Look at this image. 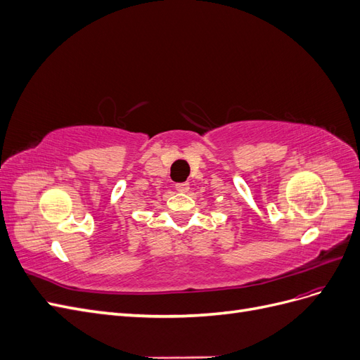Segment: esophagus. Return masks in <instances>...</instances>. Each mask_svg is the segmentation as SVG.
Listing matches in <instances>:
<instances>
[{"instance_id":"1","label":"esophagus","mask_w":360,"mask_h":360,"mask_svg":"<svg viewBox=\"0 0 360 360\" xmlns=\"http://www.w3.org/2000/svg\"><path fill=\"white\" fill-rule=\"evenodd\" d=\"M176 189H177L179 192H188V191H189V183H188V181L177 183V184H176Z\"/></svg>"}]
</instances>
